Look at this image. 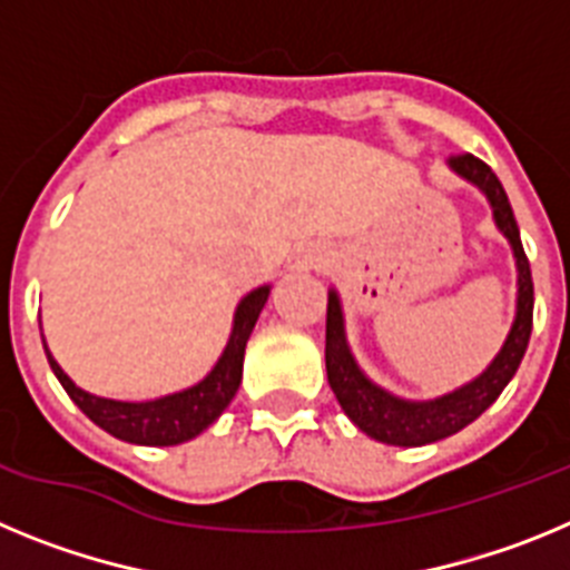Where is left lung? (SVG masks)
Returning <instances> with one entry per match:
<instances>
[{"mask_svg":"<svg viewBox=\"0 0 570 570\" xmlns=\"http://www.w3.org/2000/svg\"><path fill=\"white\" fill-rule=\"evenodd\" d=\"M448 168L460 179L471 183L485 194L491 205L493 223L505 236L517 262V314H513L511 331L502 342L500 354L493 356L491 365L480 376L460 385L451 394H442L436 400H402L391 394L382 385H376L371 376L360 367V362L351 354L345 334V314H342L340 294L328 291V322H325V367H328V385L334 391L336 402L347 414V420L360 428L371 440L385 442V445L416 448L431 445L445 436L456 434L465 425H471L482 411L497 402V396L505 391L513 380L522 356H525L528 340H531L533 325V282L531 265L522 250L520 228L513 219L511 203L491 168L482 159L471 154H460L448 159Z\"/></svg>","mask_w":570,"mask_h":570,"instance_id":"1","label":"left lung"}]
</instances>
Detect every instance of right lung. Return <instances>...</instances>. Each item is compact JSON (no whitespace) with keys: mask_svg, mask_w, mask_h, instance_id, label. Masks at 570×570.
<instances>
[{"mask_svg":"<svg viewBox=\"0 0 570 570\" xmlns=\"http://www.w3.org/2000/svg\"><path fill=\"white\" fill-rule=\"evenodd\" d=\"M271 285L254 288L248 296H242L239 305L234 311V325H230L228 345H225L223 356L216 360L208 376L199 380L196 385L176 391V394L159 396V400L145 402H125V400H108V396L88 394L85 387L70 380L62 371L53 354L48 351L45 342V354H48L50 371L57 374L68 396L79 405L90 422H97L102 431H108L116 440L130 442V445H179L194 436H199L208 425L219 420L225 407L239 391L242 382V360H245V345L250 340L256 320H259L265 302H268Z\"/></svg>","mask_w":570,"mask_h":570,"instance_id":"obj_1","label":"right lung"}]
</instances>
